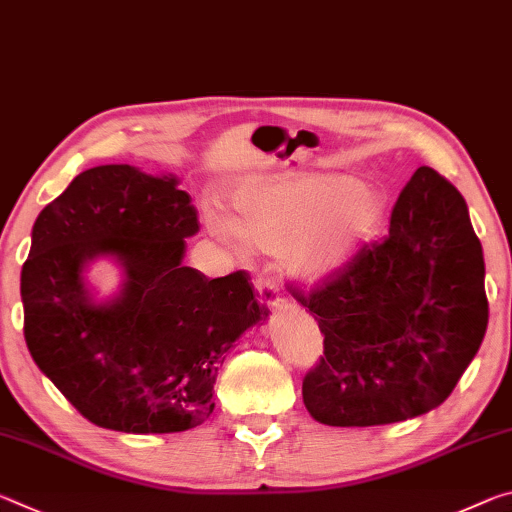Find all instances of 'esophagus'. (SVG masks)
Returning a JSON list of instances; mask_svg holds the SVG:
<instances>
[{"instance_id":"34e87169","label":"esophagus","mask_w":512,"mask_h":512,"mask_svg":"<svg viewBox=\"0 0 512 512\" xmlns=\"http://www.w3.org/2000/svg\"><path fill=\"white\" fill-rule=\"evenodd\" d=\"M256 292H258V301H261L265 308H270V311H274V308L281 304L279 286H276V281L270 279V276H258Z\"/></svg>"}]
</instances>
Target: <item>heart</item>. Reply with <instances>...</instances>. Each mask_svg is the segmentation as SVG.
<instances>
[{
    "label": "heart",
    "instance_id": "obj_1",
    "mask_svg": "<svg viewBox=\"0 0 512 512\" xmlns=\"http://www.w3.org/2000/svg\"><path fill=\"white\" fill-rule=\"evenodd\" d=\"M385 192L342 174L276 172L251 177L231 190L229 220H206L224 238L238 236L279 254L299 281L315 283L342 270L381 231Z\"/></svg>",
    "mask_w": 512,
    "mask_h": 512
}]
</instances>
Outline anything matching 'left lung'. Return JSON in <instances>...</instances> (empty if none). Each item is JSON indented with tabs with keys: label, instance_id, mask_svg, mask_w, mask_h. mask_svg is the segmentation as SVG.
<instances>
[{
	"label": "left lung",
	"instance_id": "8db88e82",
	"mask_svg": "<svg viewBox=\"0 0 512 512\" xmlns=\"http://www.w3.org/2000/svg\"><path fill=\"white\" fill-rule=\"evenodd\" d=\"M483 279L463 195L417 167L388 238L311 292L288 286L324 335V356L301 385L308 413L329 426H379L438 408L488 329Z\"/></svg>",
	"mask_w": 512,
	"mask_h": 512
}]
</instances>
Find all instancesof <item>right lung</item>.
Returning <instances> with one entry per match:
<instances>
[{"mask_svg":"<svg viewBox=\"0 0 512 512\" xmlns=\"http://www.w3.org/2000/svg\"><path fill=\"white\" fill-rule=\"evenodd\" d=\"M174 174L99 165L40 211L22 265L24 340L40 372L102 429L179 433L213 413L226 351L267 308L245 270L183 265L197 208ZM121 263V295L92 302L82 272Z\"/></svg>","mask_w":512,"mask_h":512,"instance_id":"obj_1","label":"right lung"}]
</instances>
